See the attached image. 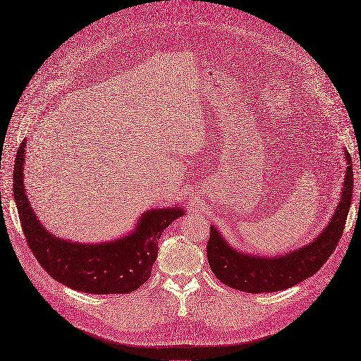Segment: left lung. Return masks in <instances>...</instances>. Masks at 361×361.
<instances>
[{
	"mask_svg": "<svg viewBox=\"0 0 361 361\" xmlns=\"http://www.w3.org/2000/svg\"><path fill=\"white\" fill-rule=\"evenodd\" d=\"M345 159L348 167L341 201L328 226L312 244L290 254L264 259V257L235 251L226 244L214 226H210L207 259L216 278L233 289L244 290L248 294H260L286 289L313 276L332 255L344 233L354 183L351 156L347 151Z\"/></svg>",
	"mask_w": 361,
	"mask_h": 361,
	"instance_id": "8db88e82",
	"label": "left lung"
}]
</instances>
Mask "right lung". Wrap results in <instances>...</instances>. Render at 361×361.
<instances>
[{
  "mask_svg": "<svg viewBox=\"0 0 361 361\" xmlns=\"http://www.w3.org/2000/svg\"><path fill=\"white\" fill-rule=\"evenodd\" d=\"M25 142L19 147L13 170V192L27 247L57 282L88 294H128L151 276L159 254V239L182 209L147 212L136 231L110 244H78L48 233L33 214L23 186Z\"/></svg>",
  "mask_w": 361,
  "mask_h": 361,
  "instance_id": "add662e5",
  "label": "right lung"
}]
</instances>
